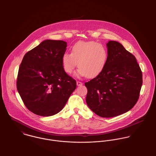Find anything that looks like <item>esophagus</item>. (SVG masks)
Wrapping results in <instances>:
<instances>
[{"instance_id":"1","label":"esophagus","mask_w":156,"mask_h":156,"mask_svg":"<svg viewBox=\"0 0 156 156\" xmlns=\"http://www.w3.org/2000/svg\"><path fill=\"white\" fill-rule=\"evenodd\" d=\"M83 85V83L82 82L80 81H77V86H81Z\"/></svg>"}]
</instances>
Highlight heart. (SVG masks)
I'll return each mask as SVG.
<instances>
[{"mask_svg":"<svg viewBox=\"0 0 156 156\" xmlns=\"http://www.w3.org/2000/svg\"><path fill=\"white\" fill-rule=\"evenodd\" d=\"M108 59V51L105 45L95 41H81L73 46L71 53L62 55V64L68 74H71L78 64L77 76L94 77L102 72Z\"/></svg>","mask_w":156,"mask_h":156,"instance_id":"heart-1","label":"heart"}]
</instances>
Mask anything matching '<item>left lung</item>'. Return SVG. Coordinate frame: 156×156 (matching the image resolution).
<instances>
[{"label": "left lung", "mask_w": 156, "mask_h": 156, "mask_svg": "<svg viewBox=\"0 0 156 156\" xmlns=\"http://www.w3.org/2000/svg\"><path fill=\"white\" fill-rule=\"evenodd\" d=\"M108 59L102 72L85 83L90 109L103 118L118 116L137 103L142 73L133 55L115 41L107 43Z\"/></svg>", "instance_id": "1"}]
</instances>
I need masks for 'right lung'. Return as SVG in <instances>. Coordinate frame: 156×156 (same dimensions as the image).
<instances>
[{"label": "right lung", "instance_id": "1", "mask_svg": "<svg viewBox=\"0 0 156 156\" xmlns=\"http://www.w3.org/2000/svg\"><path fill=\"white\" fill-rule=\"evenodd\" d=\"M67 43L47 40L27 52L19 67L17 88L26 107L49 116L61 111L76 88L62 64Z\"/></svg>", "mask_w": 156, "mask_h": 156}]
</instances>
